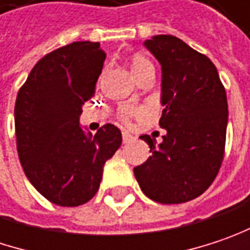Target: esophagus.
<instances>
[{"mask_svg":"<svg viewBox=\"0 0 250 250\" xmlns=\"http://www.w3.org/2000/svg\"><path fill=\"white\" fill-rule=\"evenodd\" d=\"M122 141H124V144H128V142L134 141V136L129 135L128 132H122Z\"/></svg>","mask_w":250,"mask_h":250,"instance_id":"esophagus-1","label":"esophagus"}]
</instances>
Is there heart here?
<instances>
[{"label":"heart","mask_w":250,"mask_h":250,"mask_svg":"<svg viewBox=\"0 0 250 250\" xmlns=\"http://www.w3.org/2000/svg\"><path fill=\"white\" fill-rule=\"evenodd\" d=\"M131 69H132V74L136 77H139L141 74L149 71V69H155L153 68V63L144 55L141 54H135L131 58ZM144 114V109L139 108V106H134V105H122L119 108V118L125 122V124H129L134 118L136 116H141Z\"/></svg>","instance_id":"1"}]
</instances>
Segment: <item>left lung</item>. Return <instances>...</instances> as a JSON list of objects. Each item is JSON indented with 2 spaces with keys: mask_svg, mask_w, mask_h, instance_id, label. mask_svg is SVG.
<instances>
[{
  "mask_svg": "<svg viewBox=\"0 0 250 250\" xmlns=\"http://www.w3.org/2000/svg\"><path fill=\"white\" fill-rule=\"evenodd\" d=\"M145 46L162 65L159 119L164 141L142 135L151 156L134 173L142 192L159 204H184L202 195L222 165L228 99L218 69L205 54L173 35H155Z\"/></svg>",
  "mask_w": 250,
  "mask_h": 250,
  "instance_id": "8db88e82",
  "label": "left lung"
}]
</instances>
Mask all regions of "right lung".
I'll use <instances>...</instances> for the list:
<instances>
[{"mask_svg": "<svg viewBox=\"0 0 250 250\" xmlns=\"http://www.w3.org/2000/svg\"><path fill=\"white\" fill-rule=\"evenodd\" d=\"M105 57L99 42L61 46L35 63L18 91L14 112L20 162L34 188L55 205L91 201L105 162L122 144L112 124L95 135L80 126L82 105L95 94Z\"/></svg>", "mask_w": 250, "mask_h": 250, "instance_id": "1", "label": "right lung"}]
</instances>
